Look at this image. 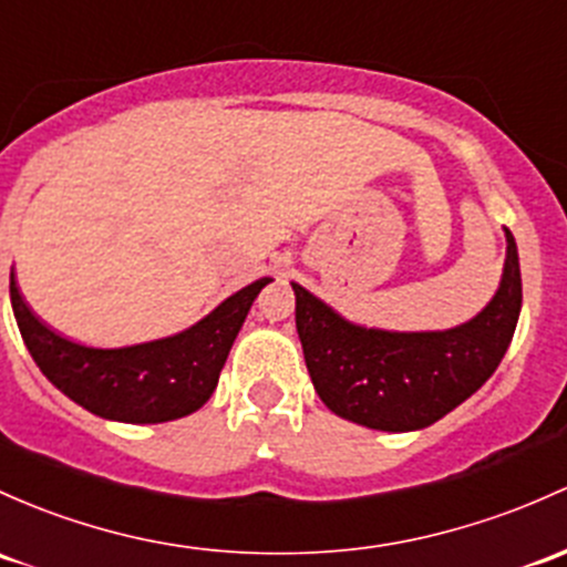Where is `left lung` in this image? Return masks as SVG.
Instances as JSON below:
<instances>
[{
    "label": "left lung",
    "instance_id": "1",
    "mask_svg": "<svg viewBox=\"0 0 567 567\" xmlns=\"http://www.w3.org/2000/svg\"><path fill=\"white\" fill-rule=\"evenodd\" d=\"M505 241L497 293L467 323L443 331L367 329L293 282L303 361L326 408L367 429L415 432L473 396L519 323L522 268L508 228Z\"/></svg>",
    "mask_w": 567,
    "mask_h": 567
}]
</instances>
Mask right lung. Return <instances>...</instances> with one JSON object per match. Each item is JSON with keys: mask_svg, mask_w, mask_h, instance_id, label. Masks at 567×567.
<instances>
[{"mask_svg": "<svg viewBox=\"0 0 567 567\" xmlns=\"http://www.w3.org/2000/svg\"><path fill=\"white\" fill-rule=\"evenodd\" d=\"M271 277L236 290L189 329L127 348H86L40 323L10 271V303L40 372L89 413L122 424H165L208 402L249 307Z\"/></svg>", "mask_w": 567, "mask_h": 567, "instance_id": "obj_1", "label": "right lung"}]
</instances>
